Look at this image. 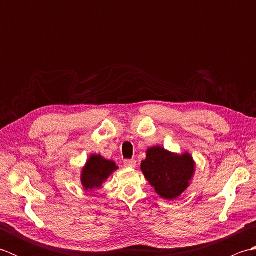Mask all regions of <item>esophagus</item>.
Instances as JSON below:
<instances>
[{
  "label": "esophagus",
  "mask_w": 256,
  "mask_h": 256,
  "mask_svg": "<svg viewBox=\"0 0 256 256\" xmlns=\"http://www.w3.org/2000/svg\"><path fill=\"white\" fill-rule=\"evenodd\" d=\"M123 162H124L125 167L133 168V167L136 166V160H125Z\"/></svg>",
  "instance_id": "1"
}]
</instances>
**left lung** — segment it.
<instances>
[{
    "label": "left lung",
    "mask_w": 256,
    "mask_h": 256,
    "mask_svg": "<svg viewBox=\"0 0 256 256\" xmlns=\"http://www.w3.org/2000/svg\"><path fill=\"white\" fill-rule=\"evenodd\" d=\"M194 160L189 154L175 155L160 146L148 150L140 168L146 179L162 198L172 200L188 187L194 174Z\"/></svg>",
    "instance_id": "left-lung-1"
}]
</instances>
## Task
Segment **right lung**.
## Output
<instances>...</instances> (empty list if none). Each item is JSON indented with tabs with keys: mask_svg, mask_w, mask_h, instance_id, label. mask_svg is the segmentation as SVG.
Wrapping results in <instances>:
<instances>
[{
	"mask_svg": "<svg viewBox=\"0 0 256 256\" xmlns=\"http://www.w3.org/2000/svg\"><path fill=\"white\" fill-rule=\"evenodd\" d=\"M116 165L112 160L102 158L100 155H92L86 162L81 175L84 187L88 190L101 187L102 182L116 170Z\"/></svg>",
	"mask_w": 256,
	"mask_h": 256,
	"instance_id": "1",
	"label": "right lung"
}]
</instances>
